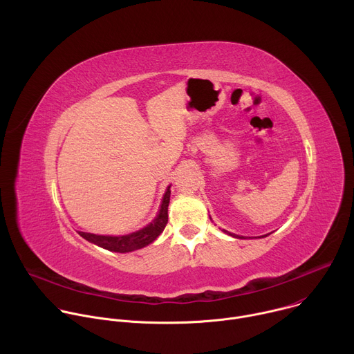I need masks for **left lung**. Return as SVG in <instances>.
<instances>
[{
	"mask_svg": "<svg viewBox=\"0 0 354 354\" xmlns=\"http://www.w3.org/2000/svg\"><path fill=\"white\" fill-rule=\"evenodd\" d=\"M224 232H227L228 235H232V236H235V238H242V236H239V235H234V234H231V232H228V231H225V230H224Z\"/></svg>",
	"mask_w": 354,
	"mask_h": 354,
	"instance_id": "1",
	"label": "left lung"
}]
</instances>
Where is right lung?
<instances>
[{
  "mask_svg": "<svg viewBox=\"0 0 354 354\" xmlns=\"http://www.w3.org/2000/svg\"><path fill=\"white\" fill-rule=\"evenodd\" d=\"M169 187L171 186H168L164 194L158 216L148 225L137 231H133L129 234H119V235H95V234L82 232V231H80V235L95 245H99L113 252H131V250L147 246L148 243L157 239V236L164 231V228L168 224V205L171 198Z\"/></svg>",
  "mask_w": 354,
  "mask_h": 354,
  "instance_id": "add662e5",
  "label": "right lung"
}]
</instances>
